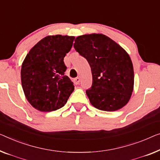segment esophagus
Here are the masks:
<instances>
[{"instance_id": "34e87169", "label": "esophagus", "mask_w": 160, "mask_h": 160, "mask_svg": "<svg viewBox=\"0 0 160 160\" xmlns=\"http://www.w3.org/2000/svg\"><path fill=\"white\" fill-rule=\"evenodd\" d=\"M74 83H75V85H78L79 84V82H80V78H75V79H74Z\"/></svg>"}]
</instances>
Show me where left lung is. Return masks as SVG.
Returning a JSON list of instances; mask_svg holds the SVG:
<instances>
[{
  "mask_svg": "<svg viewBox=\"0 0 160 160\" xmlns=\"http://www.w3.org/2000/svg\"><path fill=\"white\" fill-rule=\"evenodd\" d=\"M74 48L91 68L92 86L86 90L90 103L106 111L124 106L132 95L134 80L132 62L125 50L100 34L80 36Z\"/></svg>",
  "mask_w": 160,
  "mask_h": 160,
  "instance_id": "8db88e82",
  "label": "left lung"
}]
</instances>
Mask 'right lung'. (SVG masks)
I'll use <instances>...</instances> for the list:
<instances>
[{
    "label": "right lung",
    "instance_id": "right-lung-1",
    "mask_svg": "<svg viewBox=\"0 0 160 160\" xmlns=\"http://www.w3.org/2000/svg\"><path fill=\"white\" fill-rule=\"evenodd\" d=\"M74 39L69 36H48L26 57L21 66V84L28 101L37 110L49 112L62 108L73 92V82L65 75L64 57Z\"/></svg>",
    "mask_w": 160,
    "mask_h": 160
}]
</instances>
